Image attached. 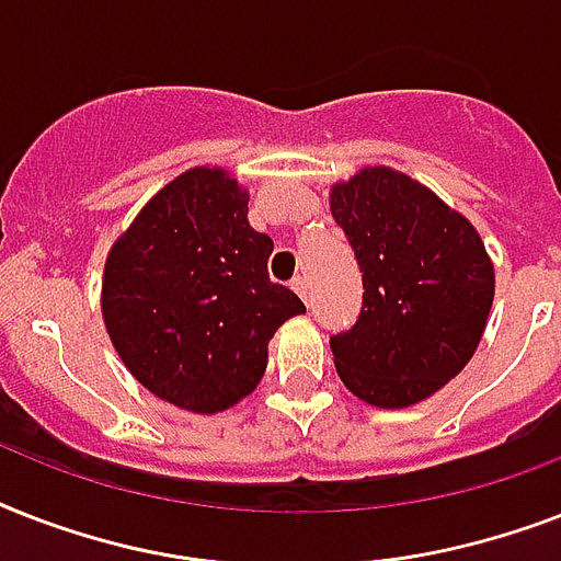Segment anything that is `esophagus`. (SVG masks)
<instances>
[{"instance_id":"esophagus-1","label":"esophagus","mask_w":561,"mask_h":561,"mask_svg":"<svg viewBox=\"0 0 561 561\" xmlns=\"http://www.w3.org/2000/svg\"><path fill=\"white\" fill-rule=\"evenodd\" d=\"M290 288L297 290L299 297L308 302V279H306V276H294V279H290Z\"/></svg>"}]
</instances>
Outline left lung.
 <instances>
[{"instance_id": "1", "label": "left lung", "mask_w": 561, "mask_h": 561, "mask_svg": "<svg viewBox=\"0 0 561 561\" xmlns=\"http://www.w3.org/2000/svg\"><path fill=\"white\" fill-rule=\"evenodd\" d=\"M364 282L352 329L329 337L358 399L408 408L460 373L478 350L495 271L469 220L392 169H364L332 188Z\"/></svg>"}]
</instances>
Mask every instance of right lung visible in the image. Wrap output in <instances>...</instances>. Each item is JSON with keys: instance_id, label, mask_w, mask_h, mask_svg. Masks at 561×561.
I'll return each mask as SVG.
<instances>
[{"instance_id": "add662e5", "label": "right lung", "mask_w": 561, "mask_h": 561, "mask_svg": "<svg viewBox=\"0 0 561 561\" xmlns=\"http://www.w3.org/2000/svg\"><path fill=\"white\" fill-rule=\"evenodd\" d=\"M271 253L227 171L192 169L162 188L104 267V323L136 381L194 413L253 392L267 341L306 311L294 290L271 282Z\"/></svg>"}]
</instances>
